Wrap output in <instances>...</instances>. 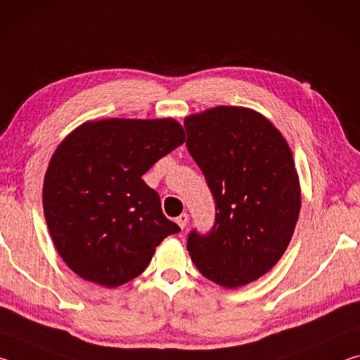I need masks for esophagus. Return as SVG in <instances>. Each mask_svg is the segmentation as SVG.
Masks as SVG:
<instances>
[{"label": "esophagus", "instance_id": "34e87169", "mask_svg": "<svg viewBox=\"0 0 360 360\" xmlns=\"http://www.w3.org/2000/svg\"><path fill=\"white\" fill-rule=\"evenodd\" d=\"M187 222H188V216L186 214V212H182V214H181V216H178V217H176V224H178L181 229H186V225H187Z\"/></svg>", "mask_w": 360, "mask_h": 360}]
</instances>
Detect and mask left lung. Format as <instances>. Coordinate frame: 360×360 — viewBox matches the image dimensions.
<instances>
[{"label": "left lung", "mask_w": 360, "mask_h": 360, "mask_svg": "<svg viewBox=\"0 0 360 360\" xmlns=\"http://www.w3.org/2000/svg\"><path fill=\"white\" fill-rule=\"evenodd\" d=\"M187 149L216 200L208 235L192 230L187 251L222 288L255 281L288 249L302 206L300 181L285 138L265 115L216 106L184 119Z\"/></svg>", "instance_id": "8db88e82"}]
</instances>
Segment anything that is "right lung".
<instances>
[{"mask_svg":"<svg viewBox=\"0 0 360 360\" xmlns=\"http://www.w3.org/2000/svg\"><path fill=\"white\" fill-rule=\"evenodd\" d=\"M184 141L172 117H114L84 122L58 144L42 206L53 245L77 276L105 288L129 283L181 230L143 174Z\"/></svg>","mask_w":360,"mask_h":360,"instance_id":"1","label":"right lung"}]
</instances>
